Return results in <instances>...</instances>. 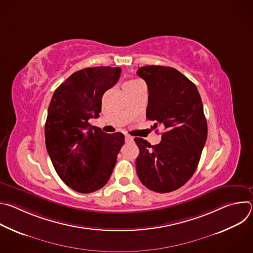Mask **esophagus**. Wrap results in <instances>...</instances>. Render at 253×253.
Here are the masks:
<instances>
[{"label":"esophagus","mask_w":253,"mask_h":253,"mask_svg":"<svg viewBox=\"0 0 253 253\" xmlns=\"http://www.w3.org/2000/svg\"><path fill=\"white\" fill-rule=\"evenodd\" d=\"M134 141V138L130 135H125V142L126 143H130V142H133Z\"/></svg>","instance_id":"obj_1"}]
</instances>
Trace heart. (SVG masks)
Returning a JSON list of instances; mask_svg holds the SVG:
<instances>
[{
    "label": "heart",
    "instance_id": "heart-1",
    "mask_svg": "<svg viewBox=\"0 0 253 253\" xmlns=\"http://www.w3.org/2000/svg\"><path fill=\"white\" fill-rule=\"evenodd\" d=\"M140 81H138V80H129V81H127L125 84H124V86H130V85H134V84H137V83H139Z\"/></svg>",
    "mask_w": 253,
    "mask_h": 253
}]
</instances>
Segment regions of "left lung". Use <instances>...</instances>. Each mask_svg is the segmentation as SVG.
<instances>
[{"label": "left lung", "instance_id": "obj_1", "mask_svg": "<svg viewBox=\"0 0 253 253\" xmlns=\"http://www.w3.org/2000/svg\"><path fill=\"white\" fill-rule=\"evenodd\" d=\"M137 75L148 87L146 117L164 127L157 145L143 138L136 171L148 189L167 193L183 186L195 172L207 138V122L199 92L187 77L174 68L144 66Z\"/></svg>", "mask_w": 253, "mask_h": 253}]
</instances>
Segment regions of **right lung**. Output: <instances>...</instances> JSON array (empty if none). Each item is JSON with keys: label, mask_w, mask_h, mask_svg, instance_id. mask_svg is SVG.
Listing matches in <instances>:
<instances>
[{"label": "right lung", "mask_w": 253, "mask_h": 253, "mask_svg": "<svg viewBox=\"0 0 253 253\" xmlns=\"http://www.w3.org/2000/svg\"><path fill=\"white\" fill-rule=\"evenodd\" d=\"M121 68L93 67L75 72L54 92L45 124L46 147L63 182L80 193L102 188L124 144L120 132L91 126L99 117L103 94L120 78Z\"/></svg>", "instance_id": "obj_1"}]
</instances>
